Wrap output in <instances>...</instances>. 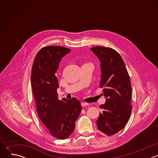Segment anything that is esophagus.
Instances as JSON below:
<instances>
[{"instance_id":"34e87169","label":"esophagus","mask_w":158,"mask_h":158,"mask_svg":"<svg viewBox=\"0 0 158 158\" xmlns=\"http://www.w3.org/2000/svg\"><path fill=\"white\" fill-rule=\"evenodd\" d=\"M88 105H89V104L87 103V102H81V106L82 107H84V106H88Z\"/></svg>"}]
</instances>
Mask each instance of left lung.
Instances as JSON below:
<instances>
[{"instance_id": "obj_1", "label": "left lung", "mask_w": 158, "mask_h": 158, "mask_svg": "<svg viewBox=\"0 0 158 158\" xmlns=\"http://www.w3.org/2000/svg\"><path fill=\"white\" fill-rule=\"evenodd\" d=\"M91 51L101 62V79L106 102L101 104L97 120L99 130L107 136L123 129L127 124L132 110L131 85L125 64L115 50L109 48L96 46Z\"/></svg>"}]
</instances>
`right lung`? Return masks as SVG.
<instances>
[{
  "mask_svg": "<svg viewBox=\"0 0 158 158\" xmlns=\"http://www.w3.org/2000/svg\"><path fill=\"white\" fill-rule=\"evenodd\" d=\"M71 51L61 46L42 48L33 62L31 85L38 116L54 137L65 139L73 132L82 110L80 101L58 99L56 72L62 58Z\"/></svg>",
  "mask_w": 158,
  "mask_h": 158,
  "instance_id": "add662e5",
  "label": "right lung"
}]
</instances>
